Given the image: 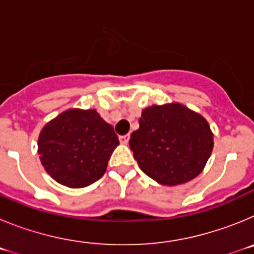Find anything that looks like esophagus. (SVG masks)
Here are the masks:
<instances>
[{"label":"esophagus","instance_id":"esophagus-1","mask_svg":"<svg viewBox=\"0 0 254 254\" xmlns=\"http://www.w3.org/2000/svg\"><path fill=\"white\" fill-rule=\"evenodd\" d=\"M120 141L122 143H125V145H127L129 141V134H125V136H120Z\"/></svg>","mask_w":254,"mask_h":254}]
</instances>
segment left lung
Here are the masks:
<instances>
[{
    "label": "left lung",
    "mask_w": 254,
    "mask_h": 254,
    "mask_svg": "<svg viewBox=\"0 0 254 254\" xmlns=\"http://www.w3.org/2000/svg\"><path fill=\"white\" fill-rule=\"evenodd\" d=\"M132 132L129 147L146 176L164 186H177L202 172L214 140L203 117L174 103L146 108Z\"/></svg>",
    "instance_id": "obj_1"
}]
</instances>
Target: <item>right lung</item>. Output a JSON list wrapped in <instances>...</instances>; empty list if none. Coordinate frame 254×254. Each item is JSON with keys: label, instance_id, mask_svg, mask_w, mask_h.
Segmentation results:
<instances>
[{"label": "right lung", "instance_id": "obj_1", "mask_svg": "<svg viewBox=\"0 0 254 254\" xmlns=\"http://www.w3.org/2000/svg\"><path fill=\"white\" fill-rule=\"evenodd\" d=\"M118 145L113 127L96 111L69 109L44 126L38 152L55 181L69 188H82L102 178Z\"/></svg>", "mask_w": 254, "mask_h": 254}]
</instances>
